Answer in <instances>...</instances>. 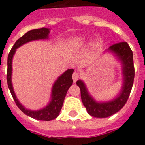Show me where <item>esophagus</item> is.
<instances>
[{"label":"esophagus","instance_id":"1","mask_svg":"<svg viewBox=\"0 0 145 145\" xmlns=\"http://www.w3.org/2000/svg\"><path fill=\"white\" fill-rule=\"evenodd\" d=\"M79 77H80V74L78 72H76V71H74V72L73 73V75H72V78L73 80H74V82H76V80H78Z\"/></svg>","mask_w":145,"mask_h":145}]
</instances>
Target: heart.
Returning <instances> with one entry per match:
<instances>
[{"mask_svg":"<svg viewBox=\"0 0 145 145\" xmlns=\"http://www.w3.org/2000/svg\"><path fill=\"white\" fill-rule=\"evenodd\" d=\"M84 40H85V38L82 37H79V38L76 40V41H77L78 42H84Z\"/></svg>","mask_w":145,"mask_h":145,"instance_id":"heart-1","label":"heart"}]
</instances>
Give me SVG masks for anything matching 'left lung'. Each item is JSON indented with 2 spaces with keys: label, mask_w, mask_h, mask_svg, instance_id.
I'll return each mask as SVG.
<instances>
[{
  "label": "left lung",
  "mask_w": 145,
  "mask_h": 145,
  "mask_svg": "<svg viewBox=\"0 0 145 145\" xmlns=\"http://www.w3.org/2000/svg\"><path fill=\"white\" fill-rule=\"evenodd\" d=\"M107 51L114 53L122 65L123 84L119 95L111 101L98 103L88 93L86 85L79 80L76 85L80 87L81 99L88 114L97 118H105L117 113L127 103L134 80L135 70L133 52L126 42H121L110 46Z\"/></svg>",
  "instance_id": "8db88e82"
}]
</instances>
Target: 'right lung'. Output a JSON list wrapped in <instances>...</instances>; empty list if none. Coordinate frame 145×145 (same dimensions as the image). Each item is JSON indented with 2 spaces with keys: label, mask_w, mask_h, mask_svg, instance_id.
I'll use <instances>...</instances> for the list:
<instances>
[{
  "label": "right lung",
  "mask_w": 145,
  "mask_h": 145,
  "mask_svg": "<svg viewBox=\"0 0 145 145\" xmlns=\"http://www.w3.org/2000/svg\"><path fill=\"white\" fill-rule=\"evenodd\" d=\"M49 31V29L41 28V29H33L26 32L15 42L8 54V59H7V84L14 102L19 109L25 115L35 120H42V121H50L54 120L59 116L67 91L73 84L72 74L74 72V69H68L56 80L52 87V99L47 106L39 110H31L25 108L20 104L14 93L12 83V63L13 56L16 52L17 48L30 41L48 39Z\"/></svg>",
  "instance_id": "1"
}]
</instances>
